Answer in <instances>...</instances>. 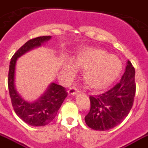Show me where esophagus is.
<instances>
[{
    "label": "esophagus",
    "mask_w": 148,
    "mask_h": 148,
    "mask_svg": "<svg viewBox=\"0 0 148 148\" xmlns=\"http://www.w3.org/2000/svg\"><path fill=\"white\" fill-rule=\"evenodd\" d=\"M79 92L78 89H77L75 87H72L71 88L68 89V93L69 95H75L76 94H77Z\"/></svg>",
    "instance_id": "obj_1"
}]
</instances>
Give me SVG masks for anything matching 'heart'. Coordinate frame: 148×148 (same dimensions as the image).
Returning <instances> with one entry per match:
<instances>
[{
    "mask_svg": "<svg viewBox=\"0 0 148 148\" xmlns=\"http://www.w3.org/2000/svg\"><path fill=\"white\" fill-rule=\"evenodd\" d=\"M73 64L79 70L84 71V80L88 88L103 90L113 83L122 70L121 60L113 54L99 47H84L76 53ZM71 63L64 64V70L73 76L75 68Z\"/></svg>",
    "mask_w": 148,
    "mask_h": 148,
    "instance_id": "b5f03b06",
    "label": "heart"
}]
</instances>
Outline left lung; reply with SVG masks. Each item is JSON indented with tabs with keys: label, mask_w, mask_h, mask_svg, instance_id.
Masks as SVG:
<instances>
[{
	"label": "left lung",
	"mask_w": 148,
	"mask_h": 148,
	"mask_svg": "<svg viewBox=\"0 0 148 148\" xmlns=\"http://www.w3.org/2000/svg\"><path fill=\"white\" fill-rule=\"evenodd\" d=\"M136 92L135 69L128 60L121 80L103 94L89 97L91 107L84 117L88 127L104 131L123 121L134 104Z\"/></svg>",
	"instance_id": "obj_1"
}]
</instances>
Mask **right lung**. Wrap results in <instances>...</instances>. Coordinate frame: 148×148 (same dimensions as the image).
Wrapping results in <instances>:
<instances>
[{
	"instance_id": "add662e5",
	"label": "right lung",
	"mask_w": 148,
	"mask_h": 148,
	"mask_svg": "<svg viewBox=\"0 0 148 148\" xmlns=\"http://www.w3.org/2000/svg\"><path fill=\"white\" fill-rule=\"evenodd\" d=\"M51 36H39L29 39L13 55L10 62L8 77L9 94L11 104L17 116L25 123L34 127H43L49 123L56 116L63 101L67 95L66 89L61 85L51 83L42 95L34 102L25 101L14 88V71L17 59L35 47L41 46Z\"/></svg>"
}]
</instances>
